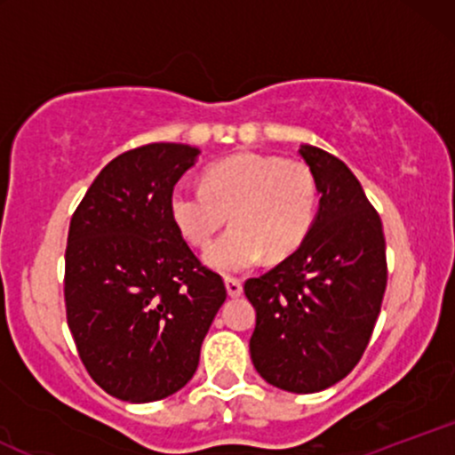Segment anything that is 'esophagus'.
<instances>
[{
  "label": "esophagus",
  "instance_id": "esophagus-1",
  "mask_svg": "<svg viewBox=\"0 0 455 455\" xmlns=\"http://www.w3.org/2000/svg\"><path fill=\"white\" fill-rule=\"evenodd\" d=\"M224 284H227V293L231 297H239L243 291V284L239 278H224Z\"/></svg>",
  "mask_w": 455,
  "mask_h": 455
}]
</instances>
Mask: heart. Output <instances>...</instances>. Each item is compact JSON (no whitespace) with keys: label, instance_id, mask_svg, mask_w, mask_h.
<instances>
[{"label":"heart","instance_id":"heart-1","mask_svg":"<svg viewBox=\"0 0 455 455\" xmlns=\"http://www.w3.org/2000/svg\"><path fill=\"white\" fill-rule=\"evenodd\" d=\"M318 180L312 166L271 154H237L207 166L203 186H177L171 216L181 235L205 248L231 216L233 228L205 252L222 274L245 271L263 259L293 254L318 216Z\"/></svg>","mask_w":455,"mask_h":455}]
</instances>
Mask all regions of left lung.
Instances as JSON below:
<instances>
[{
	"label": "left lung",
	"mask_w": 455,
	"mask_h": 455,
	"mask_svg": "<svg viewBox=\"0 0 455 455\" xmlns=\"http://www.w3.org/2000/svg\"><path fill=\"white\" fill-rule=\"evenodd\" d=\"M321 207L306 242L259 278L245 280L257 310L250 357L274 387L315 394L342 380L368 347L387 286L379 212L357 177L327 151L301 145Z\"/></svg>",
	"instance_id": "1"
}]
</instances>
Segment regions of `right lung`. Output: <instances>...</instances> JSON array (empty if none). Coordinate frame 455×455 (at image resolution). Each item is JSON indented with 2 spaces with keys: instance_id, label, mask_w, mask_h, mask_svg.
Wrapping results in <instances>:
<instances>
[{
  "instance_id": "1",
  "label": "right lung",
  "mask_w": 455,
  "mask_h": 455,
  "mask_svg": "<svg viewBox=\"0 0 455 455\" xmlns=\"http://www.w3.org/2000/svg\"><path fill=\"white\" fill-rule=\"evenodd\" d=\"M196 148L149 143L113 158L72 213L66 318L78 357L107 394L156 402L196 372L227 299L171 216V195Z\"/></svg>"
}]
</instances>
